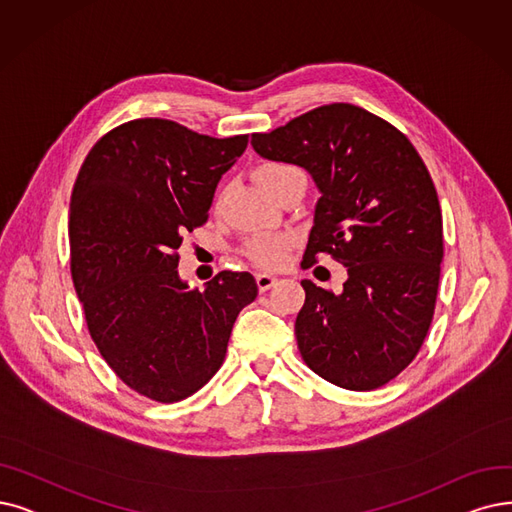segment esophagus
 <instances>
[{
  "instance_id": "1",
  "label": "esophagus",
  "mask_w": 512,
  "mask_h": 512,
  "mask_svg": "<svg viewBox=\"0 0 512 512\" xmlns=\"http://www.w3.org/2000/svg\"><path fill=\"white\" fill-rule=\"evenodd\" d=\"M277 281H279V279L273 277V275H269V273H256V285H258L260 292L271 290Z\"/></svg>"
}]
</instances>
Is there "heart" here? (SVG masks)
<instances>
[{
	"label": "heart",
	"instance_id": "obj_1",
	"mask_svg": "<svg viewBox=\"0 0 512 512\" xmlns=\"http://www.w3.org/2000/svg\"><path fill=\"white\" fill-rule=\"evenodd\" d=\"M294 172H300V170L290 166V163H264V166L256 170V178L264 189L273 193L279 182ZM290 245H292V239L285 235H258L245 245V254H248V258L256 262L258 267L275 269L285 262Z\"/></svg>",
	"mask_w": 512,
	"mask_h": 512
}]
</instances>
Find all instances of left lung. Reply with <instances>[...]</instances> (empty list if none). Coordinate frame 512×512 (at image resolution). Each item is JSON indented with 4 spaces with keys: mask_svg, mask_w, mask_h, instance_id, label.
<instances>
[{
    "mask_svg": "<svg viewBox=\"0 0 512 512\" xmlns=\"http://www.w3.org/2000/svg\"><path fill=\"white\" fill-rule=\"evenodd\" d=\"M252 147L311 174L321 197L304 264L334 256L349 275L340 294L302 279L304 363L349 391L393 380L431 327L443 260L439 199L418 151L388 121L346 102L252 134Z\"/></svg>",
    "mask_w": 512,
    "mask_h": 512,
    "instance_id": "left-lung-1",
    "label": "left lung"
}]
</instances>
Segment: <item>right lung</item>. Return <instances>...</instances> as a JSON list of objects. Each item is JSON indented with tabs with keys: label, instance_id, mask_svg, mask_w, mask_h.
I'll return each instance as SVG.
<instances>
[{
	"label": "right lung",
	"instance_id": "obj_1",
	"mask_svg": "<svg viewBox=\"0 0 512 512\" xmlns=\"http://www.w3.org/2000/svg\"><path fill=\"white\" fill-rule=\"evenodd\" d=\"M248 136L212 138L170 119H134L102 136L69 206L71 275L111 370L161 403L187 399L224 361L233 323L254 302L250 273L220 271L206 290L178 275L182 235L208 220L222 174Z\"/></svg>",
	"mask_w": 512,
	"mask_h": 512
}]
</instances>
